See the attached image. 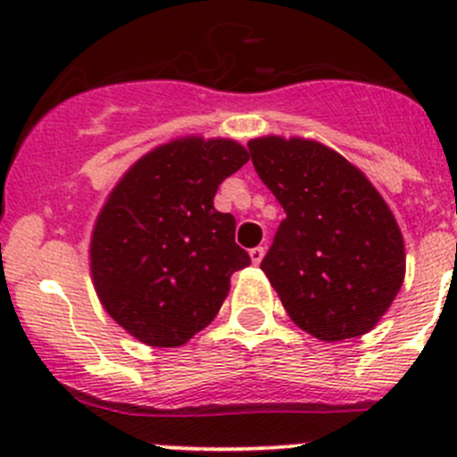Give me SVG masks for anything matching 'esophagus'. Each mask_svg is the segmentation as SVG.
Segmentation results:
<instances>
[{
	"mask_svg": "<svg viewBox=\"0 0 457 457\" xmlns=\"http://www.w3.org/2000/svg\"><path fill=\"white\" fill-rule=\"evenodd\" d=\"M262 256H265V247H252L250 250V258L254 265H258V262L262 261Z\"/></svg>",
	"mask_w": 457,
	"mask_h": 457,
	"instance_id": "obj_1",
	"label": "esophagus"
}]
</instances>
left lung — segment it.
<instances>
[{
  "label": "left lung",
  "mask_w": 457,
  "mask_h": 457,
  "mask_svg": "<svg viewBox=\"0 0 457 457\" xmlns=\"http://www.w3.org/2000/svg\"><path fill=\"white\" fill-rule=\"evenodd\" d=\"M247 150L285 210L261 262L285 312L327 343L367 334L404 278L403 234L386 203L361 170L316 141L262 137Z\"/></svg>",
  "instance_id": "left-lung-1"
}]
</instances>
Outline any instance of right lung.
Returning a JSON list of instances; mask_svg holds the SVG:
<instances>
[{
	"label": "right lung",
	"mask_w": 457,
	"mask_h": 457,
	"mask_svg": "<svg viewBox=\"0 0 457 457\" xmlns=\"http://www.w3.org/2000/svg\"><path fill=\"white\" fill-rule=\"evenodd\" d=\"M245 147L199 137L137 161L96 219L90 270L105 312L150 347H179L219 314L229 276L250 265L237 220L214 210Z\"/></svg>",
	"instance_id": "1"
}]
</instances>
